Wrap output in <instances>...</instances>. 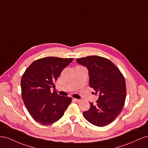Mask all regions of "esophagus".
<instances>
[{
  "label": "esophagus",
  "instance_id": "1",
  "mask_svg": "<svg viewBox=\"0 0 148 148\" xmlns=\"http://www.w3.org/2000/svg\"><path fill=\"white\" fill-rule=\"evenodd\" d=\"M73 100L75 102H81V100H80V99H73Z\"/></svg>",
  "mask_w": 148,
  "mask_h": 148
}]
</instances>
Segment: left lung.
Wrapping results in <instances>:
<instances>
[{"mask_svg": "<svg viewBox=\"0 0 148 148\" xmlns=\"http://www.w3.org/2000/svg\"><path fill=\"white\" fill-rule=\"evenodd\" d=\"M76 61L87 67L90 87L95 94H99L97 103L90 102L89 110L84 112L83 116L94 125L107 126L119 116L124 106L126 88L123 75L105 58L91 56L77 58Z\"/></svg>", "mask_w": 148, "mask_h": 148, "instance_id": "obj_1", "label": "left lung"}]
</instances>
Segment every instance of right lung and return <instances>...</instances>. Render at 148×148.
I'll use <instances>...</instances> for the list:
<instances>
[{"label":"right lung","mask_w":148,"mask_h":148,"mask_svg":"<svg viewBox=\"0 0 148 148\" xmlns=\"http://www.w3.org/2000/svg\"><path fill=\"white\" fill-rule=\"evenodd\" d=\"M73 58L47 57L33 61L21 79L22 97L29 115L43 125L55 123L64 115L72 99L58 94L50 88Z\"/></svg>","instance_id":"add662e5"}]
</instances>
